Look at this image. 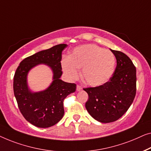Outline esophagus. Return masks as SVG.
Segmentation results:
<instances>
[{"label": "esophagus", "mask_w": 151, "mask_h": 151, "mask_svg": "<svg viewBox=\"0 0 151 151\" xmlns=\"http://www.w3.org/2000/svg\"><path fill=\"white\" fill-rule=\"evenodd\" d=\"M81 90H82V87L79 86V85H77V86H76V90L81 91Z\"/></svg>", "instance_id": "1"}]
</instances>
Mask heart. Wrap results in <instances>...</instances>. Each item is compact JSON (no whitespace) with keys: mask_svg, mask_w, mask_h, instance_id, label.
Instances as JSON below:
<instances>
[{"mask_svg":"<svg viewBox=\"0 0 151 151\" xmlns=\"http://www.w3.org/2000/svg\"><path fill=\"white\" fill-rule=\"evenodd\" d=\"M115 57L111 51L95 44H84L76 47L69 57L61 60L64 73L71 79L78 76L82 70V77L87 84L101 86L107 82L114 73Z\"/></svg>","mask_w":151,"mask_h":151,"instance_id":"1","label":"heart"}]
</instances>
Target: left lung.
<instances>
[{"instance_id": "left-lung-1", "label": "left lung", "mask_w": 151, "mask_h": 151, "mask_svg": "<svg viewBox=\"0 0 151 151\" xmlns=\"http://www.w3.org/2000/svg\"><path fill=\"white\" fill-rule=\"evenodd\" d=\"M117 61L116 69L107 82L101 86L86 88L89 99L87 111L99 122L109 123L126 113L136 94V68L127 55L111 50Z\"/></svg>"}]
</instances>
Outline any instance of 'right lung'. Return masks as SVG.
Instances as JSON below:
<instances>
[{"label": "right lung", "instance_id": "right-lung-1", "mask_svg": "<svg viewBox=\"0 0 151 151\" xmlns=\"http://www.w3.org/2000/svg\"><path fill=\"white\" fill-rule=\"evenodd\" d=\"M65 44L52 46L25 58L16 69L14 77V92L19 109L26 120L40 128L57 124L64 114L63 101L76 91V85L61 81V53ZM45 63L54 71V81L47 90L32 93L28 89L26 75L33 67Z\"/></svg>", "mask_w": 151, "mask_h": 151}]
</instances>
